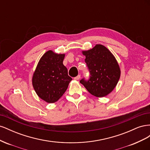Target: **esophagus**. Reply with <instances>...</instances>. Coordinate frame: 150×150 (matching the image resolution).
Masks as SVG:
<instances>
[{"instance_id": "obj_1", "label": "esophagus", "mask_w": 150, "mask_h": 150, "mask_svg": "<svg viewBox=\"0 0 150 150\" xmlns=\"http://www.w3.org/2000/svg\"><path fill=\"white\" fill-rule=\"evenodd\" d=\"M80 78H81V75L80 74H79L78 76H77L76 77H75V78H74L75 80H79V79H80Z\"/></svg>"}]
</instances>
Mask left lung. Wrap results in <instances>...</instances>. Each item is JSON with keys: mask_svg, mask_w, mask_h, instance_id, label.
Segmentation results:
<instances>
[{"mask_svg": "<svg viewBox=\"0 0 150 150\" xmlns=\"http://www.w3.org/2000/svg\"><path fill=\"white\" fill-rule=\"evenodd\" d=\"M85 62L90 73L89 79L80 81L86 89L93 96L102 98L115 89L121 75V70L115 57L110 50L101 44L83 51Z\"/></svg>", "mask_w": 150, "mask_h": 150, "instance_id": "8db88e82", "label": "left lung"}]
</instances>
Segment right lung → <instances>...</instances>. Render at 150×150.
I'll return each instance as SVG.
<instances>
[{
	"instance_id": "obj_1",
	"label": "right lung",
	"mask_w": 150,
	"mask_h": 150,
	"mask_svg": "<svg viewBox=\"0 0 150 150\" xmlns=\"http://www.w3.org/2000/svg\"><path fill=\"white\" fill-rule=\"evenodd\" d=\"M64 54L47 51L40 59L33 74V88L38 96L48 103H54L62 96L72 78L63 64Z\"/></svg>"
}]
</instances>
